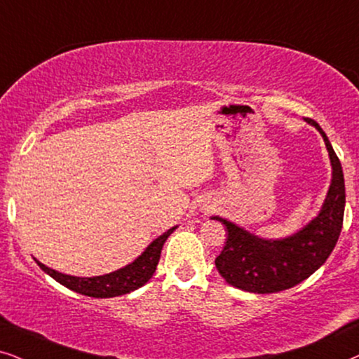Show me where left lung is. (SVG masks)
Segmentation results:
<instances>
[{
  "label": "left lung",
  "instance_id": "obj_1",
  "mask_svg": "<svg viewBox=\"0 0 359 359\" xmlns=\"http://www.w3.org/2000/svg\"><path fill=\"white\" fill-rule=\"evenodd\" d=\"M305 122L323 137L332 163V183L313 219L283 239H264L224 217H211L227 231L224 249L216 257L217 272L229 285L244 292L276 293L295 287L322 267L338 242L346 203L341 163L322 127L311 118Z\"/></svg>",
  "mask_w": 359,
  "mask_h": 359
}]
</instances>
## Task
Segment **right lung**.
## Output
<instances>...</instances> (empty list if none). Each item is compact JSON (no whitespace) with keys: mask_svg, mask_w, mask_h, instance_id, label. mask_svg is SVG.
I'll list each match as a JSON object with an SVG mask.
<instances>
[{"mask_svg":"<svg viewBox=\"0 0 359 359\" xmlns=\"http://www.w3.org/2000/svg\"><path fill=\"white\" fill-rule=\"evenodd\" d=\"M176 227H171L166 232H163L160 237H156L148 248L138 255L133 262H130L125 267L118 269V271L105 273V276H97V277H76V276H67V273H60L54 269L46 267L44 264H41L39 260H36L43 271L57 280L60 285L71 288V290L81 293V295L94 297V299H110V297H118L125 295L137 290L142 285L150 280L153 273L156 271L158 260H160L161 249L165 241L168 239L171 232Z\"/></svg>","mask_w":359,"mask_h":359,"instance_id":"obj_1","label":"right lung"}]
</instances>
